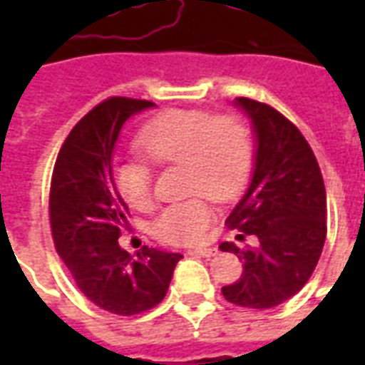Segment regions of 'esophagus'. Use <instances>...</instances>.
Masks as SVG:
<instances>
[{
    "instance_id": "obj_1",
    "label": "esophagus",
    "mask_w": 365,
    "mask_h": 365,
    "mask_svg": "<svg viewBox=\"0 0 365 365\" xmlns=\"http://www.w3.org/2000/svg\"><path fill=\"white\" fill-rule=\"evenodd\" d=\"M189 255H200V257H212L217 254V248H193L187 252Z\"/></svg>"
}]
</instances>
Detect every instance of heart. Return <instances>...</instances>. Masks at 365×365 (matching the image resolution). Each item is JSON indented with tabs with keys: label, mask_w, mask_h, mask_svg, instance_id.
Here are the masks:
<instances>
[{
	"label": "heart",
	"mask_w": 365,
	"mask_h": 365,
	"mask_svg": "<svg viewBox=\"0 0 365 365\" xmlns=\"http://www.w3.org/2000/svg\"><path fill=\"white\" fill-rule=\"evenodd\" d=\"M138 148L155 166L183 168V191L229 200L242 189L252 166V138L237 115L205 110H166L142 126ZM113 183L126 205L145 210L153 200V172L142 159H119ZM212 222L202 197L166 206L153 223V235L168 244L200 240Z\"/></svg>",
	"instance_id": "obj_1"
}]
</instances>
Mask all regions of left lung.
I'll return each instance as SVG.
<instances>
[{"label":"left lung","mask_w":365,"mask_h":365,"mask_svg":"<svg viewBox=\"0 0 365 365\" xmlns=\"http://www.w3.org/2000/svg\"><path fill=\"white\" fill-rule=\"evenodd\" d=\"M250 117L255 136L252 180L229 214L227 225L239 239L254 235L255 248L222 242L244 271L223 286V297L248 309H272L295 295L317 267L326 242V187L322 172L299 128L274 108L235 98Z\"/></svg>","instance_id":"obj_1"}]
</instances>
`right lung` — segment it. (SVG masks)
Returning <instances> with one entry per match:
<instances>
[{
    "label": "right lung",
    "instance_id": "obj_1",
    "mask_svg": "<svg viewBox=\"0 0 365 365\" xmlns=\"http://www.w3.org/2000/svg\"><path fill=\"white\" fill-rule=\"evenodd\" d=\"M153 106L113 96L88 111L60 148L51 182L48 212L56 252L85 297L119 317L159 305L183 257L148 246L132 257L117 242L128 206L113 183L111 157L123 125Z\"/></svg>",
    "mask_w": 365,
    "mask_h": 365
}]
</instances>
